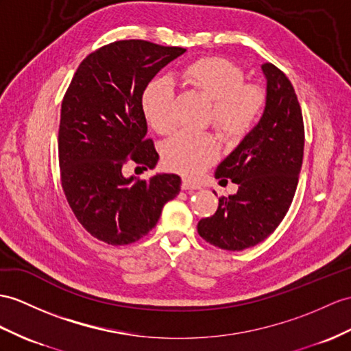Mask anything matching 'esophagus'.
Returning <instances> with one entry per match:
<instances>
[{
  "mask_svg": "<svg viewBox=\"0 0 351 351\" xmlns=\"http://www.w3.org/2000/svg\"><path fill=\"white\" fill-rule=\"evenodd\" d=\"M182 189H184V191H187V189H201V186H199V183H196V182H193V180H191V178H183L182 180Z\"/></svg>",
  "mask_w": 351,
  "mask_h": 351,
  "instance_id": "obj_1",
  "label": "esophagus"
}]
</instances>
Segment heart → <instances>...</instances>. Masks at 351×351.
<instances>
[{
	"label": "heart",
	"mask_w": 351,
	"mask_h": 351,
	"mask_svg": "<svg viewBox=\"0 0 351 351\" xmlns=\"http://www.w3.org/2000/svg\"><path fill=\"white\" fill-rule=\"evenodd\" d=\"M182 79L186 84L213 101L208 123L215 125L228 141L249 134L265 107L267 93L256 83H245V73L225 58H201L187 65ZM143 113L160 135L177 130L173 86L167 80H153L141 97ZM217 140L210 132H182L162 150L165 165L183 174H198L217 156Z\"/></svg>",
	"instance_id": "obj_1"
}]
</instances>
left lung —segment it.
I'll return each mask as SVG.
<instances>
[{
	"label": "left lung",
	"mask_w": 351,
	"mask_h": 351,
	"mask_svg": "<svg viewBox=\"0 0 351 351\" xmlns=\"http://www.w3.org/2000/svg\"><path fill=\"white\" fill-rule=\"evenodd\" d=\"M267 77L263 116L216 169L220 184L238 192L220 196L217 211L198 221V234L221 250L240 252L263 241L285 219L296 192L304 158V119L287 75L262 64Z\"/></svg>",
	"instance_id": "obj_1"
}]
</instances>
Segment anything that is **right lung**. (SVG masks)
<instances>
[{
	"label": "right lung",
	"instance_id": "add662e5",
	"mask_svg": "<svg viewBox=\"0 0 351 351\" xmlns=\"http://www.w3.org/2000/svg\"><path fill=\"white\" fill-rule=\"evenodd\" d=\"M184 52L146 40L110 43L83 59L65 92L58 132L61 184L75 219L102 243L138 241L180 192L176 174L141 180L123 177L122 168L130 160L144 169L156 165L141 97Z\"/></svg>",
	"mask_w": 351,
	"mask_h": 351
}]
</instances>
